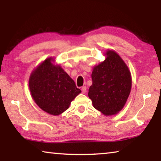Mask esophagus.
Segmentation results:
<instances>
[{
    "label": "esophagus",
    "instance_id": "1",
    "mask_svg": "<svg viewBox=\"0 0 161 161\" xmlns=\"http://www.w3.org/2000/svg\"><path fill=\"white\" fill-rule=\"evenodd\" d=\"M81 92H82L83 94H85L86 92V86H83L81 87Z\"/></svg>",
    "mask_w": 161,
    "mask_h": 161
}]
</instances>
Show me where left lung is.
Here are the masks:
<instances>
[{"label": "left lung", "mask_w": 161, "mask_h": 161, "mask_svg": "<svg viewBox=\"0 0 161 161\" xmlns=\"http://www.w3.org/2000/svg\"><path fill=\"white\" fill-rule=\"evenodd\" d=\"M105 60L95 66L89 97L93 107L105 116L119 113L131 89V75L126 63L115 51L106 52Z\"/></svg>", "instance_id": "1"}]
</instances>
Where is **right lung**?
Segmentation results:
<instances>
[{"mask_svg":"<svg viewBox=\"0 0 161 161\" xmlns=\"http://www.w3.org/2000/svg\"><path fill=\"white\" fill-rule=\"evenodd\" d=\"M49 58L32 71L29 88L35 102L51 115H59L69 107L72 101L81 93L74 80Z\"/></svg>","mask_w":161,"mask_h":161,"instance_id":"obj_1","label":"right lung"}]
</instances>
